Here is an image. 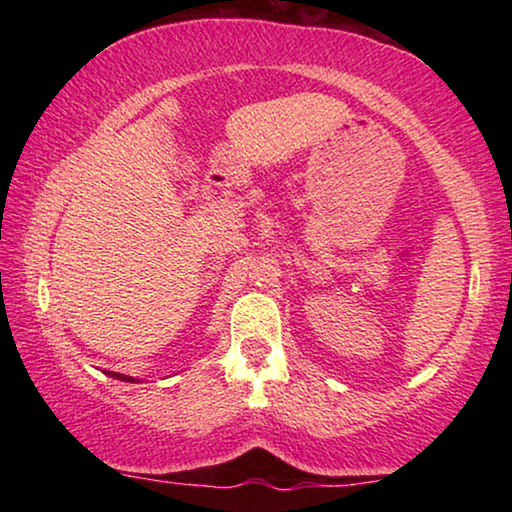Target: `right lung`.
<instances>
[{
    "label": "right lung",
    "mask_w": 512,
    "mask_h": 512,
    "mask_svg": "<svg viewBox=\"0 0 512 512\" xmlns=\"http://www.w3.org/2000/svg\"><path fill=\"white\" fill-rule=\"evenodd\" d=\"M109 377H116V380H125V382H135L132 380V377H128V375H121V373H107Z\"/></svg>",
    "instance_id": "add662e5"
}]
</instances>
